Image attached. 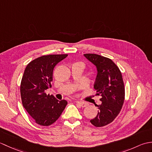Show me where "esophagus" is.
Returning <instances> with one entry per match:
<instances>
[{"label": "esophagus", "instance_id": "34e87169", "mask_svg": "<svg viewBox=\"0 0 152 152\" xmlns=\"http://www.w3.org/2000/svg\"><path fill=\"white\" fill-rule=\"evenodd\" d=\"M76 104H78L79 106H80L82 108H84V107H86L87 105H88V104H87L86 102H76Z\"/></svg>", "mask_w": 152, "mask_h": 152}]
</instances>
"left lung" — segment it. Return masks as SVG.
Returning <instances> with one entry per match:
<instances>
[{"label":"left lung","mask_w":152,"mask_h":152,"mask_svg":"<svg viewBox=\"0 0 152 152\" xmlns=\"http://www.w3.org/2000/svg\"><path fill=\"white\" fill-rule=\"evenodd\" d=\"M84 56L96 66L97 75L94 83L96 94L102 97L98 114L90 122L96 127H104L114 120L120 112L125 100V88L118 66L109 58L95 53Z\"/></svg>","instance_id":"8db88e82"}]
</instances>
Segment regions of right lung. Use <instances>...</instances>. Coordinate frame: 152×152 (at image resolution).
I'll list each match as a JSON object with an SVG mask.
<instances>
[{
  "instance_id": "right-lung-1",
  "label": "right lung",
  "mask_w": 152,
  "mask_h": 152,
  "mask_svg": "<svg viewBox=\"0 0 152 152\" xmlns=\"http://www.w3.org/2000/svg\"><path fill=\"white\" fill-rule=\"evenodd\" d=\"M67 56V54L43 56L31 61L25 68L20 86L22 104L38 125L53 124L67 104L65 100L58 101L45 92L51 88L55 66Z\"/></svg>"
}]
</instances>
